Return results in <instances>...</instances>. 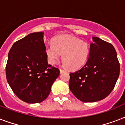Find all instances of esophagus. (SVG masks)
I'll return each mask as SVG.
<instances>
[{"instance_id": "1", "label": "esophagus", "mask_w": 125, "mask_h": 125, "mask_svg": "<svg viewBox=\"0 0 125 125\" xmlns=\"http://www.w3.org/2000/svg\"><path fill=\"white\" fill-rule=\"evenodd\" d=\"M60 71L61 73H62L65 72V71L63 70V69H60Z\"/></svg>"}]
</instances>
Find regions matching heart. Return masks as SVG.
Returning a JSON list of instances; mask_svg holds the SVG:
<instances>
[{"label":"heart","instance_id":"obj_1","mask_svg":"<svg viewBox=\"0 0 125 125\" xmlns=\"http://www.w3.org/2000/svg\"><path fill=\"white\" fill-rule=\"evenodd\" d=\"M90 48L86 42L69 35H61L55 37L52 44L45 49L49 62L56 63L60 55L64 66L72 70L82 67L89 58Z\"/></svg>","mask_w":125,"mask_h":125}]
</instances>
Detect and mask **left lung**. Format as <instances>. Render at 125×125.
I'll return each mask as SVG.
<instances>
[{"label": "left lung", "instance_id": "8db88e82", "mask_svg": "<svg viewBox=\"0 0 125 125\" xmlns=\"http://www.w3.org/2000/svg\"><path fill=\"white\" fill-rule=\"evenodd\" d=\"M84 66L70 73L69 89L84 103L103 100L112 92L119 78L120 65L111 43L93 37Z\"/></svg>", "mask_w": 125, "mask_h": 125}]
</instances>
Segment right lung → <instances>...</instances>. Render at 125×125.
<instances>
[{
	"instance_id": "add662e5",
	"label": "right lung",
	"mask_w": 125,
	"mask_h": 125,
	"mask_svg": "<svg viewBox=\"0 0 125 125\" xmlns=\"http://www.w3.org/2000/svg\"><path fill=\"white\" fill-rule=\"evenodd\" d=\"M43 32L28 34L12 45L6 67L8 83L18 98L42 103L51 93L60 70L48 63Z\"/></svg>"
}]
</instances>
